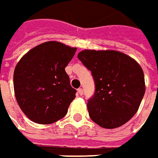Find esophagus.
I'll use <instances>...</instances> for the list:
<instances>
[{
  "label": "esophagus",
  "instance_id": "34e87169",
  "mask_svg": "<svg viewBox=\"0 0 158 158\" xmlns=\"http://www.w3.org/2000/svg\"><path fill=\"white\" fill-rule=\"evenodd\" d=\"M78 93H79V95H82L83 94V89L82 88H79L78 89Z\"/></svg>",
  "mask_w": 158,
  "mask_h": 158
}]
</instances>
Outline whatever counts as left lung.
I'll return each mask as SVG.
<instances>
[{
  "instance_id": "1",
  "label": "left lung",
  "mask_w": 158,
  "mask_h": 158,
  "mask_svg": "<svg viewBox=\"0 0 158 158\" xmlns=\"http://www.w3.org/2000/svg\"><path fill=\"white\" fill-rule=\"evenodd\" d=\"M78 58L91 71L95 93L87 103L90 118L104 128L123 126L135 114L145 93L142 67L117 51L84 50Z\"/></svg>"
}]
</instances>
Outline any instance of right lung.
<instances>
[{
	"label": "right lung",
	"instance_id": "obj_1",
	"mask_svg": "<svg viewBox=\"0 0 158 158\" xmlns=\"http://www.w3.org/2000/svg\"><path fill=\"white\" fill-rule=\"evenodd\" d=\"M77 48L49 41L34 47L17 63L14 90L22 111L32 122L52 124L67 114L76 90L64 68Z\"/></svg>",
	"mask_w": 158,
	"mask_h": 158
}]
</instances>
